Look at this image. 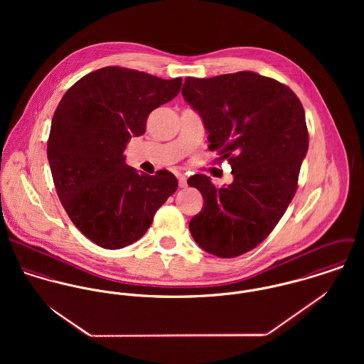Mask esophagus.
<instances>
[{
  "instance_id": "esophagus-1",
  "label": "esophagus",
  "mask_w": 364,
  "mask_h": 364,
  "mask_svg": "<svg viewBox=\"0 0 364 364\" xmlns=\"http://www.w3.org/2000/svg\"><path fill=\"white\" fill-rule=\"evenodd\" d=\"M178 183H179V188H186L188 186L186 176L182 175V173H178Z\"/></svg>"
}]
</instances>
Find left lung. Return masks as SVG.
<instances>
[{"label": "left lung", "instance_id": "8db88e82", "mask_svg": "<svg viewBox=\"0 0 364 364\" xmlns=\"http://www.w3.org/2000/svg\"><path fill=\"white\" fill-rule=\"evenodd\" d=\"M182 95L203 119L208 149L234 176L225 188L202 173L188 179L205 200L191 234L208 254L240 257L273 231L296 195L309 150L304 107L287 85L252 71L188 77Z\"/></svg>", "mask_w": 364, "mask_h": 364}]
</instances>
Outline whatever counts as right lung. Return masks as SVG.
<instances>
[{
    "instance_id": "1",
    "label": "right lung",
    "mask_w": 364,
    "mask_h": 364,
    "mask_svg": "<svg viewBox=\"0 0 364 364\" xmlns=\"http://www.w3.org/2000/svg\"><path fill=\"white\" fill-rule=\"evenodd\" d=\"M181 85V77L104 67L78 80L53 114L48 158L58 199L74 225L105 250L140 240L178 188L166 169L151 176L126 165L123 151Z\"/></svg>"
}]
</instances>
